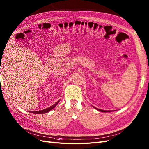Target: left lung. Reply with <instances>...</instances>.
I'll use <instances>...</instances> for the list:
<instances>
[{"mask_svg":"<svg viewBox=\"0 0 149 149\" xmlns=\"http://www.w3.org/2000/svg\"><path fill=\"white\" fill-rule=\"evenodd\" d=\"M97 109V110H99V111H101V112H110L111 111H104V110H102V109H97V108H96Z\"/></svg>","mask_w":149,"mask_h":149,"instance_id":"1","label":"left lung"}]
</instances>
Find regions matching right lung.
I'll use <instances>...</instances> for the list:
<instances>
[{"mask_svg":"<svg viewBox=\"0 0 149 149\" xmlns=\"http://www.w3.org/2000/svg\"><path fill=\"white\" fill-rule=\"evenodd\" d=\"M59 101V100H58L56 103H55V104H54V105H52V106H51V107H49V108H46V109H43V110L39 111H33V113H36V114H41V113H47V112H48L49 111H50V110H52L54 108H55V107L57 105V104L58 103Z\"/></svg>","mask_w":149,"mask_h":149,"instance_id":"add662e5","label":"right lung"}]
</instances>
